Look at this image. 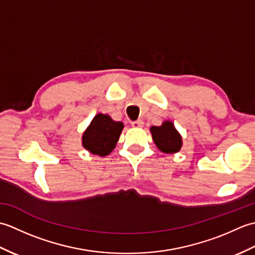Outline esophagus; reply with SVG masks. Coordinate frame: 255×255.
<instances>
[{
    "mask_svg": "<svg viewBox=\"0 0 255 255\" xmlns=\"http://www.w3.org/2000/svg\"><path fill=\"white\" fill-rule=\"evenodd\" d=\"M131 126L133 128H141L143 126V122L142 121H136L131 123Z\"/></svg>",
    "mask_w": 255,
    "mask_h": 255,
    "instance_id": "esophagus-1",
    "label": "esophagus"
}]
</instances>
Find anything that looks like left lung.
Masks as SVG:
<instances>
[{"label":"left lung","mask_w":255,"mask_h":255,"mask_svg":"<svg viewBox=\"0 0 255 255\" xmlns=\"http://www.w3.org/2000/svg\"><path fill=\"white\" fill-rule=\"evenodd\" d=\"M150 131L155 145L163 153H176L181 150L182 136L171 121H164L161 126L150 127Z\"/></svg>","instance_id":"left-lung-1"}]
</instances>
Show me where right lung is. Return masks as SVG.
<instances>
[{"label":"right lung","instance_id":"add662e5","mask_svg":"<svg viewBox=\"0 0 255 255\" xmlns=\"http://www.w3.org/2000/svg\"><path fill=\"white\" fill-rule=\"evenodd\" d=\"M123 129L122 122L113 121L107 114H97L82 134V145L92 154L108 155L115 149Z\"/></svg>","mask_w":255,"mask_h":255}]
</instances>
